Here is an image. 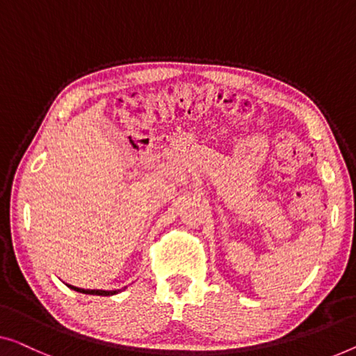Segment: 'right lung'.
I'll return each instance as SVG.
<instances>
[{
    "instance_id": "1",
    "label": "right lung",
    "mask_w": 356,
    "mask_h": 356,
    "mask_svg": "<svg viewBox=\"0 0 356 356\" xmlns=\"http://www.w3.org/2000/svg\"><path fill=\"white\" fill-rule=\"evenodd\" d=\"M70 289H74L76 292H81V293H90V296H114V293H117L118 291H99V289H80V287H74L69 284ZM125 289V287H123Z\"/></svg>"
}]
</instances>
